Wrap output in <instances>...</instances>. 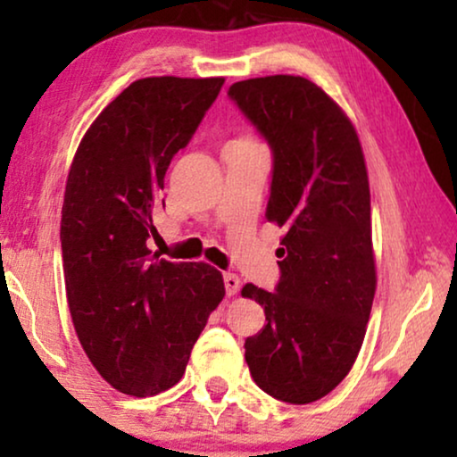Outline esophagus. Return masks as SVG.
<instances>
[{
  "mask_svg": "<svg viewBox=\"0 0 457 457\" xmlns=\"http://www.w3.org/2000/svg\"><path fill=\"white\" fill-rule=\"evenodd\" d=\"M222 278H224V289H227V295L228 297L237 295V293H239V287H241L239 277H237V274H233V272H227Z\"/></svg>",
  "mask_w": 457,
  "mask_h": 457,
  "instance_id": "obj_1",
  "label": "esophagus"
}]
</instances>
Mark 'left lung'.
<instances>
[{
  "label": "left lung",
  "instance_id": "obj_1",
  "mask_svg": "<svg viewBox=\"0 0 457 457\" xmlns=\"http://www.w3.org/2000/svg\"><path fill=\"white\" fill-rule=\"evenodd\" d=\"M228 97L270 147L266 218L287 228L274 293L241 291L266 314L245 361L268 395L312 403L352 370L377 289L364 154L349 118L308 79L241 80Z\"/></svg>",
  "mask_w": 457,
  "mask_h": 457
}]
</instances>
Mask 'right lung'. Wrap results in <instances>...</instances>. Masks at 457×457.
<instances>
[{
  "mask_svg": "<svg viewBox=\"0 0 457 457\" xmlns=\"http://www.w3.org/2000/svg\"><path fill=\"white\" fill-rule=\"evenodd\" d=\"M222 85L135 80L96 118L68 174L60 224L68 308L87 358L127 395H158L179 383L224 297L216 268L162 260L147 247L158 235L154 210L168 166Z\"/></svg>",
  "mask_w": 457,
  "mask_h": 457,
  "instance_id": "add662e5",
  "label": "right lung"
}]
</instances>
